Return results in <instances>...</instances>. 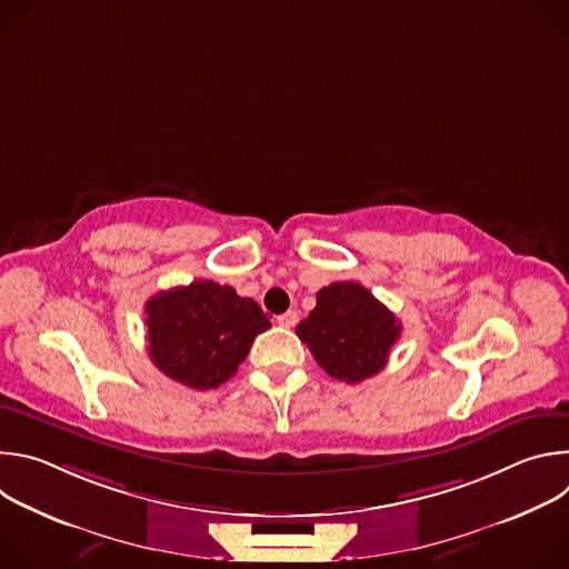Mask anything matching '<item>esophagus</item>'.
I'll use <instances>...</instances> for the list:
<instances>
[{
  "mask_svg": "<svg viewBox=\"0 0 569 569\" xmlns=\"http://www.w3.org/2000/svg\"><path fill=\"white\" fill-rule=\"evenodd\" d=\"M297 312L295 310H288V312H283V315H279L277 317V323H279V327H283V329H292L295 327V323H297Z\"/></svg>",
  "mask_w": 569,
  "mask_h": 569,
  "instance_id": "esophagus-1",
  "label": "esophagus"
}]
</instances>
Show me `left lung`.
Listing matches in <instances>:
<instances>
[{"label": "left lung", "mask_w": 569, "mask_h": 569, "mask_svg": "<svg viewBox=\"0 0 569 569\" xmlns=\"http://www.w3.org/2000/svg\"><path fill=\"white\" fill-rule=\"evenodd\" d=\"M400 321L365 286L338 281L317 292L297 336L329 376L351 385L376 376L400 338Z\"/></svg>", "instance_id": "8db88e82"}]
</instances>
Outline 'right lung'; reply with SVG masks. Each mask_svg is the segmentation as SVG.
Instances as JSON below:
<instances>
[{"instance_id":"right-lung-1","label":"right lung","mask_w":569,"mask_h":569,"mask_svg":"<svg viewBox=\"0 0 569 569\" xmlns=\"http://www.w3.org/2000/svg\"><path fill=\"white\" fill-rule=\"evenodd\" d=\"M146 315L152 365L191 389H216L229 380L254 338L270 329L254 299L209 279L157 292Z\"/></svg>"}]
</instances>
